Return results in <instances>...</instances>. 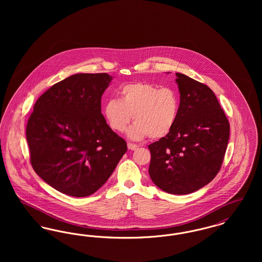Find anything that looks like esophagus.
Returning <instances> with one entry per match:
<instances>
[{"mask_svg":"<svg viewBox=\"0 0 262 262\" xmlns=\"http://www.w3.org/2000/svg\"><path fill=\"white\" fill-rule=\"evenodd\" d=\"M127 147H128V149L136 150L138 147V145L136 144V143H133V142H128L127 143Z\"/></svg>","mask_w":262,"mask_h":262,"instance_id":"1","label":"esophagus"}]
</instances>
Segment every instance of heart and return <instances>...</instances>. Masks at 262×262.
Instances as JSON below:
<instances>
[{"label": "heart", "instance_id": "obj_1", "mask_svg": "<svg viewBox=\"0 0 262 262\" xmlns=\"http://www.w3.org/2000/svg\"><path fill=\"white\" fill-rule=\"evenodd\" d=\"M120 100L109 99L104 106V116L115 132H124L134 121L128 130L135 139L148 137L158 139L168 136L178 120L180 97L173 88H162L145 81L123 85Z\"/></svg>", "mask_w": 262, "mask_h": 262}]
</instances>
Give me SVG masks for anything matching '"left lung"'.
I'll return each mask as SVG.
<instances>
[{"instance_id": "obj_1", "label": "left lung", "mask_w": 262, "mask_h": 262, "mask_svg": "<svg viewBox=\"0 0 262 262\" xmlns=\"http://www.w3.org/2000/svg\"><path fill=\"white\" fill-rule=\"evenodd\" d=\"M180 111L172 132L148 145L149 174L164 191L187 194L206 186L224 160L230 124L207 85L177 73Z\"/></svg>"}]
</instances>
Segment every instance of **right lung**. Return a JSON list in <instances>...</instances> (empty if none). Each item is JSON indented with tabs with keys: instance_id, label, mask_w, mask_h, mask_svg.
Segmentation results:
<instances>
[{
	"instance_id": "1",
	"label": "right lung",
	"mask_w": 262,
	"mask_h": 262,
	"mask_svg": "<svg viewBox=\"0 0 262 262\" xmlns=\"http://www.w3.org/2000/svg\"><path fill=\"white\" fill-rule=\"evenodd\" d=\"M112 77L76 74L46 90L26 125L30 163L36 174L64 194L94 193L127 150L107 125L101 97Z\"/></svg>"
}]
</instances>
